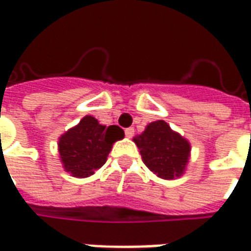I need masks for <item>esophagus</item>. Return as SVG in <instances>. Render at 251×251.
Listing matches in <instances>:
<instances>
[{
  "label": "esophagus",
  "instance_id": "34e87169",
  "mask_svg": "<svg viewBox=\"0 0 251 251\" xmlns=\"http://www.w3.org/2000/svg\"><path fill=\"white\" fill-rule=\"evenodd\" d=\"M124 134H126V136H127V138H132V136H134V134H135V129L132 128V127H129V128H126Z\"/></svg>",
  "mask_w": 251,
  "mask_h": 251
}]
</instances>
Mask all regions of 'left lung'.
I'll return each mask as SVG.
<instances>
[{
	"instance_id": "obj_1",
	"label": "left lung",
	"mask_w": 251,
	"mask_h": 251,
	"mask_svg": "<svg viewBox=\"0 0 251 251\" xmlns=\"http://www.w3.org/2000/svg\"><path fill=\"white\" fill-rule=\"evenodd\" d=\"M134 142L147 168L158 177L174 179L185 172L189 161V142L163 120L150 123Z\"/></svg>"
}]
</instances>
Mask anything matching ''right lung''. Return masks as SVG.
I'll list each match as a JSON object with an SVG mask.
<instances>
[{"mask_svg": "<svg viewBox=\"0 0 251 251\" xmlns=\"http://www.w3.org/2000/svg\"><path fill=\"white\" fill-rule=\"evenodd\" d=\"M123 138L124 131L120 127H106L93 116H85L59 138L62 165L73 177H89L106 162L113 143Z\"/></svg>", "mask_w": 251, "mask_h": 251, "instance_id": "1", "label": "right lung"}]
</instances>
